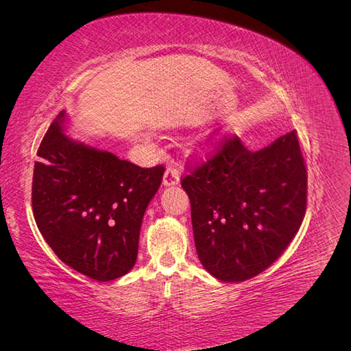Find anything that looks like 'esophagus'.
<instances>
[{"mask_svg": "<svg viewBox=\"0 0 351 351\" xmlns=\"http://www.w3.org/2000/svg\"><path fill=\"white\" fill-rule=\"evenodd\" d=\"M178 182H180V171L174 165H169L165 169L162 184L164 186H174V184H178Z\"/></svg>", "mask_w": 351, "mask_h": 351, "instance_id": "1", "label": "esophagus"}]
</instances>
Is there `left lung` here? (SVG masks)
<instances>
[{
    "mask_svg": "<svg viewBox=\"0 0 351 351\" xmlns=\"http://www.w3.org/2000/svg\"><path fill=\"white\" fill-rule=\"evenodd\" d=\"M182 178L199 261L215 278L240 282L277 261L299 231L307 171L297 132L258 152L224 136Z\"/></svg>",
    "mask_w": 351,
    "mask_h": 351,
    "instance_id": "left-lung-1",
    "label": "left lung"
}]
</instances>
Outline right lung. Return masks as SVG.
Segmentation results:
<instances>
[{"mask_svg": "<svg viewBox=\"0 0 351 351\" xmlns=\"http://www.w3.org/2000/svg\"><path fill=\"white\" fill-rule=\"evenodd\" d=\"M64 112L42 139L32 182L36 226L57 256L101 282L136 263L145 210L165 168H142L107 151L70 141Z\"/></svg>", "mask_w": 351, "mask_h": 351, "instance_id": "1", "label": "right lung"}]
</instances>
